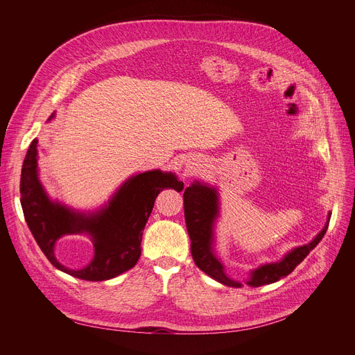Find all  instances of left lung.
Instances as JSON below:
<instances>
[{"mask_svg": "<svg viewBox=\"0 0 355 355\" xmlns=\"http://www.w3.org/2000/svg\"><path fill=\"white\" fill-rule=\"evenodd\" d=\"M184 209H185V220L187 230L191 239V254L196 265L201 271L210 275L214 280L231 287H241V283L231 280L223 272L222 263L216 259V256L211 252L213 241V222L218 216V194L213 188L196 182L188 187L184 192ZM330 220V214H329ZM329 220L317 237L306 245L296 247L290 252L283 261L277 263H268L257 268L252 272L250 280L247 284L252 287H261L265 284H271L280 280V278L288 275L295 268L302 262L309 252L324 237L329 227Z\"/></svg>", "mask_w": 355, "mask_h": 355, "instance_id": "8db88e82", "label": "left lung"}]
</instances>
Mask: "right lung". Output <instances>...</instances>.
I'll list each match as a JSON object with an SVG mask.
<instances>
[{"label": "right lung", "instance_id": "add662e5", "mask_svg": "<svg viewBox=\"0 0 355 355\" xmlns=\"http://www.w3.org/2000/svg\"><path fill=\"white\" fill-rule=\"evenodd\" d=\"M37 139L31 142L22 166L20 204L32 235L51 265L87 282L110 280L133 268L141 257L142 231L159 191H182L184 182L159 170L145 171L128 179L108 207L85 216L49 200L37 176ZM84 230L94 237L95 257L83 270H69L54 257V243L62 234Z\"/></svg>", "mask_w": 355, "mask_h": 355}]
</instances>
